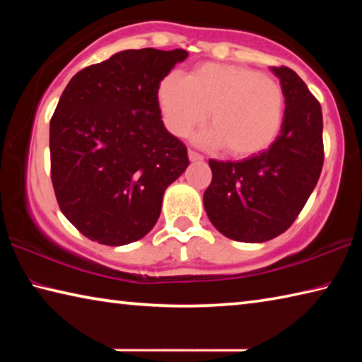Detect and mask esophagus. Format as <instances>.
<instances>
[{
  "label": "esophagus",
  "mask_w": 362,
  "mask_h": 362,
  "mask_svg": "<svg viewBox=\"0 0 362 362\" xmlns=\"http://www.w3.org/2000/svg\"><path fill=\"white\" fill-rule=\"evenodd\" d=\"M188 158H189V161H203V155H199L198 151H194V150H188Z\"/></svg>",
  "instance_id": "obj_1"
}]
</instances>
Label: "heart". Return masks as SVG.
<instances>
[{
	"label": "heart",
	"mask_w": 362,
	"mask_h": 362,
	"mask_svg": "<svg viewBox=\"0 0 362 362\" xmlns=\"http://www.w3.org/2000/svg\"><path fill=\"white\" fill-rule=\"evenodd\" d=\"M158 102L168 129L185 136L209 115L212 129L201 142L225 146L246 158L267 150L284 121V90L273 78L243 65H198L187 78L168 75L159 83ZM211 112H209V108Z\"/></svg>",
	"instance_id": "1"
}]
</instances>
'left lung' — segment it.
<instances>
[{
  "instance_id": "8db88e82",
  "label": "left lung",
  "mask_w": 362,
  "mask_h": 362,
  "mask_svg": "<svg viewBox=\"0 0 362 362\" xmlns=\"http://www.w3.org/2000/svg\"><path fill=\"white\" fill-rule=\"evenodd\" d=\"M286 97L283 127L269 148L243 161L209 159L204 209L223 236L263 243L284 233L308 201L324 163L322 112L296 71L272 66Z\"/></svg>"
}]
</instances>
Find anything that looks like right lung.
<instances>
[{
  "instance_id": "add662e5",
  "label": "right lung",
  "mask_w": 362,
  "mask_h": 362,
  "mask_svg": "<svg viewBox=\"0 0 362 362\" xmlns=\"http://www.w3.org/2000/svg\"><path fill=\"white\" fill-rule=\"evenodd\" d=\"M183 49H129L86 66L66 84L49 127L51 179L60 211L90 241L124 246L161 214L166 188L188 168L168 132L159 83Z\"/></svg>"
}]
</instances>
